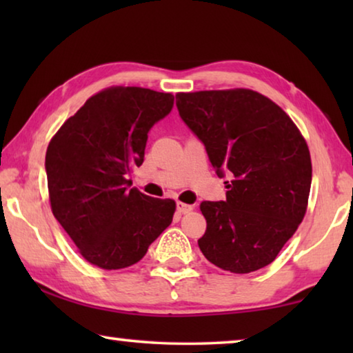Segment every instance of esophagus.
Instances as JSON below:
<instances>
[{"label":"esophagus","mask_w":353,"mask_h":353,"mask_svg":"<svg viewBox=\"0 0 353 353\" xmlns=\"http://www.w3.org/2000/svg\"><path fill=\"white\" fill-rule=\"evenodd\" d=\"M193 208H194L193 205L183 204V202H177V212H179V213H182V214L191 212V210H193Z\"/></svg>","instance_id":"34e87169"}]
</instances>
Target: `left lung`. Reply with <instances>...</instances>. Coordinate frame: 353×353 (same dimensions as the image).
Masks as SVG:
<instances>
[{
	"instance_id": "1",
	"label": "left lung",
	"mask_w": 353,
	"mask_h": 353,
	"mask_svg": "<svg viewBox=\"0 0 353 353\" xmlns=\"http://www.w3.org/2000/svg\"><path fill=\"white\" fill-rule=\"evenodd\" d=\"M176 104L218 176L234 177L225 182V201L201 202L207 230L199 249L224 271L261 270L305 216L312 187L305 139L274 101L249 88L177 93Z\"/></svg>"
}]
</instances>
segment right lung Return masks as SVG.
Segmentation results:
<instances>
[{"label": "right lung", "instance_id": "1", "mask_svg": "<svg viewBox=\"0 0 353 353\" xmlns=\"http://www.w3.org/2000/svg\"><path fill=\"white\" fill-rule=\"evenodd\" d=\"M171 93L109 87L88 98L46 149L51 210L79 254L101 270L140 261L171 224L172 199L129 188L145 159L149 129L168 115Z\"/></svg>", "mask_w": 353, "mask_h": 353}]
</instances>
